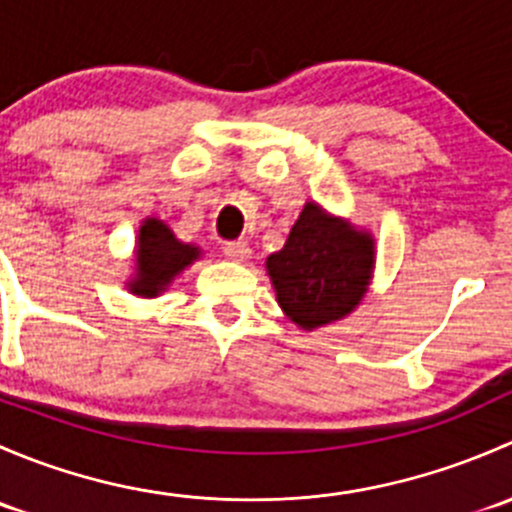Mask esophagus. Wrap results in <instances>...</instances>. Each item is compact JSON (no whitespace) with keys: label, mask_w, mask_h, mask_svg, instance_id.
<instances>
[{"label":"esophagus","mask_w":512,"mask_h":512,"mask_svg":"<svg viewBox=\"0 0 512 512\" xmlns=\"http://www.w3.org/2000/svg\"><path fill=\"white\" fill-rule=\"evenodd\" d=\"M223 252L227 257H230V260L242 262V260H247V257H250L252 250H250V245H247L245 240H232V242H225Z\"/></svg>","instance_id":"esophagus-1"}]
</instances>
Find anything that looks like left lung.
<instances>
[{
    "label": "left lung",
    "mask_w": 512,
    "mask_h": 512,
    "mask_svg": "<svg viewBox=\"0 0 512 512\" xmlns=\"http://www.w3.org/2000/svg\"><path fill=\"white\" fill-rule=\"evenodd\" d=\"M371 265L374 240L314 203L304 205L285 247L267 257L277 302L304 329L352 312L369 285Z\"/></svg>",
    "instance_id": "1"
}]
</instances>
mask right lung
<instances>
[{
  "instance_id": "1",
  "label": "right lung",
  "mask_w": 512,
  "mask_h": 512,
  "mask_svg": "<svg viewBox=\"0 0 512 512\" xmlns=\"http://www.w3.org/2000/svg\"><path fill=\"white\" fill-rule=\"evenodd\" d=\"M198 255V247L183 245V242L175 240L168 225L156 218H148L141 225V235H138V275L131 289L136 294L156 297L180 270L198 260Z\"/></svg>"
}]
</instances>
